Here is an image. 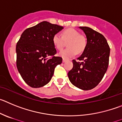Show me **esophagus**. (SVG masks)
Returning <instances> with one entry per match:
<instances>
[{
	"instance_id": "obj_1",
	"label": "esophagus",
	"mask_w": 122,
	"mask_h": 122,
	"mask_svg": "<svg viewBox=\"0 0 122 122\" xmlns=\"http://www.w3.org/2000/svg\"><path fill=\"white\" fill-rule=\"evenodd\" d=\"M66 61V60L65 59H62V62H65Z\"/></svg>"
}]
</instances>
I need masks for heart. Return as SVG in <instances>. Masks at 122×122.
<instances>
[{
	"label": "heart",
	"instance_id": "heart-1",
	"mask_svg": "<svg viewBox=\"0 0 122 122\" xmlns=\"http://www.w3.org/2000/svg\"><path fill=\"white\" fill-rule=\"evenodd\" d=\"M53 43L56 49L62 50L67 42L68 47L60 52V55L64 59H69L84 51L87 44L86 38L73 28H67L61 33H56L53 36Z\"/></svg>",
	"mask_w": 122,
	"mask_h": 122
}]
</instances>
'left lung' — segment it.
Returning <instances> with one entry per match:
<instances>
[{
    "mask_svg": "<svg viewBox=\"0 0 122 122\" xmlns=\"http://www.w3.org/2000/svg\"><path fill=\"white\" fill-rule=\"evenodd\" d=\"M87 38L83 53L73 60V68L68 77L73 85L82 90L96 87L103 78L109 64L110 48L106 38L100 33L87 27H80Z\"/></svg>",
    "mask_w": 122,
    "mask_h": 122,
    "instance_id": "obj_1",
    "label": "left lung"
}]
</instances>
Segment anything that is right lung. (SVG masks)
Returning a JSON list of instances; mask_svg holds the SVG:
<instances>
[{"label":"right lung","instance_id":"add662e5","mask_svg":"<svg viewBox=\"0 0 122 122\" xmlns=\"http://www.w3.org/2000/svg\"><path fill=\"white\" fill-rule=\"evenodd\" d=\"M62 26L43 21L27 28L16 45V66L22 78L34 88L42 87L53 76L62 58L56 56L53 36Z\"/></svg>","mask_w":122,"mask_h":122}]
</instances>
